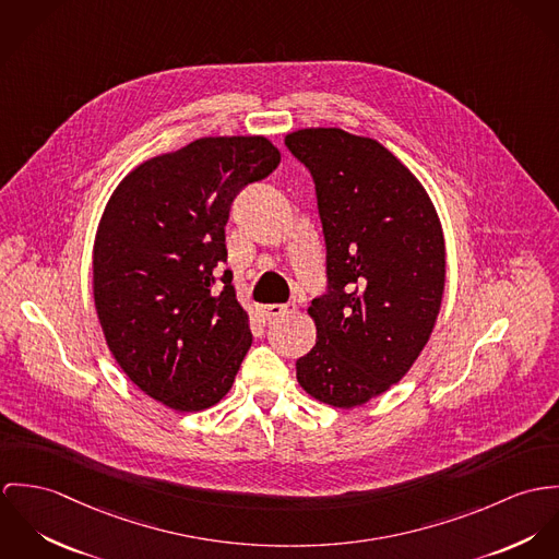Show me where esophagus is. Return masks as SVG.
<instances>
[{"label": "esophagus", "mask_w": 559, "mask_h": 559, "mask_svg": "<svg viewBox=\"0 0 559 559\" xmlns=\"http://www.w3.org/2000/svg\"><path fill=\"white\" fill-rule=\"evenodd\" d=\"M259 310H261V317H263V319L272 321V319L285 314V312L289 310V307H287V305H263Z\"/></svg>", "instance_id": "esophagus-1"}]
</instances>
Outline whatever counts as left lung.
Listing matches in <instances>:
<instances>
[{
	"instance_id": "1",
	"label": "left lung",
	"mask_w": 559,
	"mask_h": 559,
	"mask_svg": "<svg viewBox=\"0 0 559 559\" xmlns=\"http://www.w3.org/2000/svg\"><path fill=\"white\" fill-rule=\"evenodd\" d=\"M309 169L325 242L317 343L296 362L310 396L356 407L396 383L433 332L445 249L433 203L381 143L341 128L285 136Z\"/></svg>"
}]
</instances>
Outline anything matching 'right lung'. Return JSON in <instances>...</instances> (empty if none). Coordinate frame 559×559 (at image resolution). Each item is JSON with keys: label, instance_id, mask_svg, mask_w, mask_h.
I'll return each mask as SVG.
<instances>
[{"label": "right lung", "instance_id": "right-lung-1", "mask_svg": "<svg viewBox=\"0 0 559 559\" xmlns=\"http://www.w3.org/2000/svg\"><path fill=\"white\" fill-rule=\"evenodd\" d=\"M263 136H205L152 158L111 194L94 242V302L111 354L178 412L216 405L252 343L231 287L225 225L236 194L270 176Z\"/></svg>", "mask_w": 559, "mask_h": 559}]
</instances>
